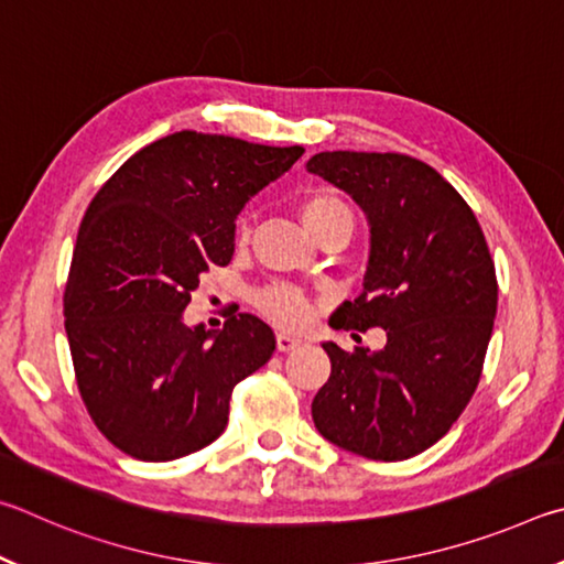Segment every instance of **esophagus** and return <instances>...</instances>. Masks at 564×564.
Instances as JSON below:
<instances>
[{"label": "esophagus", "mask_w": 564, "mask_h": 564, "mask_svg": "<svg viewBox=\"0 0 564 564\" xmlns=\"http://www.w3.org/2000/svg\"><path fill=\"white\" fill-rule=\"evenodd\" d=\"M300 344H302V339L292 337V334H288V332L276 334V349H280V351H292V349H297Z\"/></svg>", "instance_id": "34e87169"}]
</instances>
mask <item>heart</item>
<instances>
[{
  "label": "heart",
  "instance_id": "b5f03b06",
  "mask_svg": "<svg viewBox=\"0 0 564 564\" xmlns=\"http://www.w3.org/2000/svg\"><path fill=\"white\" fill-rule=\"evenodd\" d=\"M300 215L307 230L317 237L322 242L324 237L334 230H341V227H349L351 230V213L349 207L344 205L339 195L329 191H310L300 200ZM247 232H250V220L242 215L237 220V237L245 240ZM254 307L260 310L267 319H272L280 327L300 329L314 317V307L307 294L297 288H290V284H270V288H262L254 294Z\"/></svg>",
  "mask_w": 564,
  "mask_h": 564
}]
</instances>
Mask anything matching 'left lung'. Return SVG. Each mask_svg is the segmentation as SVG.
<instances>
[{
  "instance_id": "obj_1",
  "label": "left lung",
  "mask_w": 564,
  "mask_h": 564,
  "mask_svg": "<svg viewBox=\"0 0 564 564\" xmlns=\"http://www.w3.org/2000/svg\"><path fill=\"white\" fill-rule=\"evenodd\" d=\"M312 173L347 191L371 223L364 292L329 319L387 329V347L322 344L332 373L312 401L334 446L406 460L441 441L478 389L498 310V276L470 205L438 171L403 153H317Z\"/></svg>"
}]
</instances>
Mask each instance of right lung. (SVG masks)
Here are the masks:
<instances>
[{
    "instance_id": "1",
    "label": "right lung",
    "mask_w": 564,
    "mask_h": 564,
    "mask_svg": "<svg viewBox=\"0 0 564 564\" xmlns=\"http://www.w3.org/2000/svg\"><path fill=\"white\" fill-rule=\"evenodd\" d=\"M302 153L181 131L128 158L86 207L64 324L88 416L126 456L163 463L210 446L232 389L270 361L274 332L254 314L205 332L185 327L183 310L203 272L230 264L242 205Z\"/></svg>"
}]
</instances>
